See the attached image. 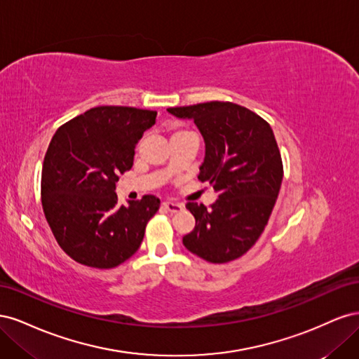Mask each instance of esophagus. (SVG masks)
<instances>
[{
  "instance_id": "1",
  "label": "esophagus",
  "mask_w": 359,
  "mask_h": 359,
  "mask_svg": "<svg viewBox=\"0 0 359 359\" xmlns=\"http://www.w3.org/2000/svg\"><path fill=\"white\" fill-rule=\"evenodd\" d=\"M163 206H165V208H166L169 212H180V211L184 208V205H182V203H178V202H170V201L163 202Z\"/></svg>"
}]
</instances>
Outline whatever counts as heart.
<instances>
[{
    "mask_svg": "<svg viewBox=\"0 0 359 359\" xmlns=\"http://www.w3.org/2000/svg\"><path fill=\"white\" fill-rule=\"evenodd\" d=\"M177 133H178V132H177Z\"/></svg>",
    "mask_w": 359,
    "mask_h": 359,
    "instance_id": "1",
    "label": "heart"
}]
</instances>
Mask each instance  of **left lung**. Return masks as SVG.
<instances>
[{
  "label": "left lung",
  "mask_w": 359,
  "mask_h": 359,
  "mask_svg": "<svg viewBox=\"0 0 359 359\" xmlns=\"http://www.w3.org/2000/svg\"><path fill=\"white\" fill-rule=\"evenodd\" d=\"M169 114L193 119L205 142L198 178L217 193L210 210L189 202L194 229L182 238L189 252L206 262L224 264L255 245L276 205L283 163L265 119L231 102L169 107Z\"/></svg>",
  "instance_id": "obj_1"
}]
</instances>
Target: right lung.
<instances>
[{
  "mask_svg": "<svg viewBox=\"0 0 359 359\" xmlns=\"http://www.w3.org/2000/svg\"><path fill=\"white\" fill-rule=\"evenodd\" d=\"M156 111L99 106L53 135L41 170V205L60 247L76 262L115 268L144 240L160 199L118 205L119 175L133 166L136 144L156 124Z\"/></svg>",
  "mask_w": 359,
  "mask_h": 359,
  "instance_id": "right-lung-1",
  "label": "right lung"
}]
</instances>
